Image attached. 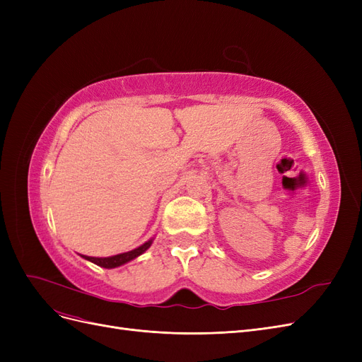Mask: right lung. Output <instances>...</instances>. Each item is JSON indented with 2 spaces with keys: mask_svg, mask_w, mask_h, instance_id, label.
Listing matches in <instances>:
<instances>
[{
  "mask_svg": "<svg viewBox=\"0 0 362 362\" xmlns=\"http://www.w3.org/2000/svg\"><path fill=\"white\" fill-rule=\"evenodd\" d=\"M152 245V240H149V242L144 243L141 246L129 250V252H124V254H117V255H113V257H105V258H98V257H87V255H81L84 259L93 262V264L100 266V267H104V269H115V267H119L125 264V262L131 261L137 258L139 255L144 254V252L146 249H149V246Z\"/></svg>",
  "mask_w": 362,
  "mask_h": 362,
  "instance_id": "1",
  "label": "right lung"
}]
</instances>
